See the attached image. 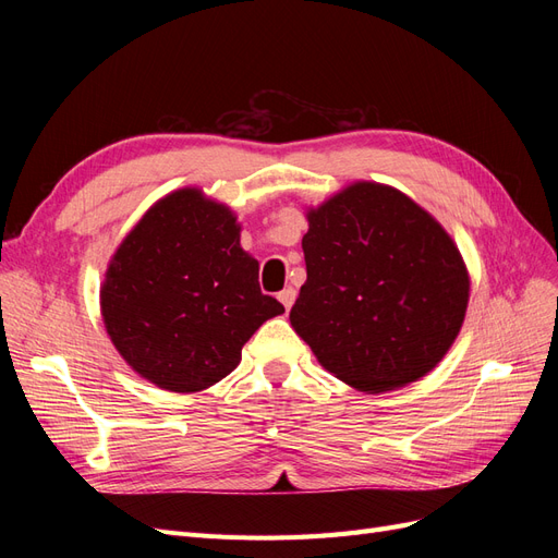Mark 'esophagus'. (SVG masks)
<instances>
[{"label":"esophagus","instance_id":"esophagus-1","mask_svg":"<svg viewBox=\"0 0 558 558\" xmlns=\"http://www.w3.org/2000/svg\"><path fill=\"white\" fill-rule=\"evenodd\" d=\"M295 289H291V286H289V289H283L277 298H279V302H281V305L286 307V310H291L293 307V302H295Z\"/></svg>","mask_w":558,"mask_h":558}]
</instances>
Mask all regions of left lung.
I'll use <instances>...</instances> for the list:
<instances>
[{"mask_svg": "<svg viewBox=\"0 0 558 558\" xmlns=\"http://www.w3.org/2000/svg\"><path fill=\"white\" fill-rule=\"evenodd\" d=\"M291 326L363 393L426 377L459 337L470 275L449 232L393 185L353 181L307 209Z\"/></svg>", "mask_w": 558, "mask_h": 558, "instance_id": "left-lung-1", "label": "left lung"}]
</instances>
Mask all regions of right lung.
<instances>
[{"mask_svg": "<svg viewBox=\"0 0 558 558\" xmlns=\"http://www.w3.org/2000/svg\"><path fill=\"white\" fill-rule=\"evenodd\" d=\"M234 211L202 193L160 197L109 260L99 307L109 340L162 391L197 393L228 377L242 347L283 305L263 295Z\"/></svg>", "mask_w": 558, "mask_h": 558, "instance_id": "right-lung-1", "label": "right lung"}]
</instances>
